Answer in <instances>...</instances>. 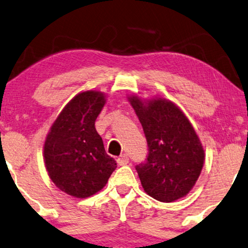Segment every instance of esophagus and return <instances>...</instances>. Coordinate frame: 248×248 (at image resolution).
Here are the masks:
<instances>
[{"label": "esophagus", "instance_id": "1", "mask_svg": "<svg viewBox=\"0 0 248 248\" xmlns=\"http://www.w3.org/2000/svg\"><path fill=\"white\" fill-rule=\"evenodd\" d=\"M118 163L119 166H126V164L129 163V157H128L126 154H122L121 156L118 158Z\"/></svg>", "mask_w": 248, "mask_h": 248}]
</instances>
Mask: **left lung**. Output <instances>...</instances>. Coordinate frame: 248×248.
<instances>
[{"label":"left lung","instance_id":"left-lung-1","mask_svg":"<svg viewBox=\"0 0 248 248\" xmlns=\"http://www.w3.org/2000/svg\"><path fill=\"white\" fill-rule=\"evenodd\" d=\"M127 98L148 145L147 160L136 167L144 191L166 203L185 197L195 186L205 160L193 124L178 105L164 97Z\"/></svg>","mask_w":248,"mask_h":248}]
</instances>
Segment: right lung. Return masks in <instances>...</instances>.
Here are the masks:
<instances>
[{"label":"right lung","instance_id":"obj_1","mask_svg":"<svg viewBox=\"0 0 248 248\" xmlns=\"http://www.w3.org/2000/svg\"><path fill=\"white\" fill-rule=\"evenodd\" d=\"M105 103L103 92H80L60 112L46 136L43 156L48 177L59 189L77 199L100 191L117 168L95 129Z\"/></svg>","mask_w":248,"mask_h":248}]
</instances>
